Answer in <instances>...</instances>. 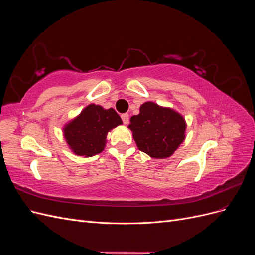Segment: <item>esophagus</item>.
Returning a JSON list of instances; mask_svg holds the SVG:
<instances>
[{
  "instance_id": "34e87169",
  "label": "esophagus",
  "mask_w": 255,
  "mask_h": 255,
  "mask_svg": "<svg viewBox=\"0 0 255 255\" xmlns=\"http://www.w3.org/2000/svg\"><path fill=\"white\" fill-rule=\"evenodd\" d=\"M121 118H122L123 123H125V125H128V114H122Z\"/></svg>"
}]
</instances>
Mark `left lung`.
<instances>
[{
	"label": "left lung",
	"mask_w": 255,
	"mask_h": 255,
	"mask_svg": "<svg viewBox=\"0 0 255 255\" xmlns=\"http://www.w3.org/2000/svg\"><path fill=\"white\" fill-rule=\"evenodd\" d=\"M128 128L138 149L152 158L164 159L173 155L186 138V120L171 107L144 102L139 114L130 117Z\"/></svg>",
	"instance_id": "left-lung-1"
}]
</instances>
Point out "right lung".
I'll use <instances>...</instances> for the list:
<instances>
[{
	"label": "right lung",
	"mask_w": 255,
	"mask_h": 255,
	"mask_svg": "<svg viewBox=\"0 0 255 255\" xmlns=\"http://www.w3.org/2000/svg\"><path fill=\"white\" fill-rule=\"evenodd\" d=\"M120 125V116L112 107L106 110L101 105L91 103L66 123L63 135L69 149L74 154L91 157L104 150L107 134Z\"/></svg>",
	"instance_id": "right-lung-1"
}]
</instances>
